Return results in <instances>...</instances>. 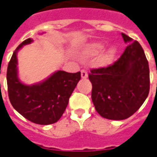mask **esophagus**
<instances>
[{"label": "esophagus", "instance_id": "34e87169", "mask_svg": "<svg viewBox=\"0 0 157 157\" xmlns=\"http://www.w3.org/2000/svg\"><path fill=\"white\" fill-rule=\"evenodd\" d=\"M81 77H82V78H88V73H87V72H86L85 70H82V71H81Z\"/></svg>", "mask_w": 157, "mask_h": 157}]
</instances>
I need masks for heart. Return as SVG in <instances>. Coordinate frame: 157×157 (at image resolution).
<instances>
[{"instance_id":"b5f03b06","label":"heart","mask_w":157,"mask_h":157,"mask_svg":"<svg viewBox=\"0 0 157 157\" xmlns=\"http://www.w3.org/2000/svg\"><path fill=\"white\" fill-rule=\"evenodd\" d=\"M104 45L101 43H91L87 44L81 52L82 58H91L93 56H96L103 49ZM117 55V48L113 46L108 48L99 56L97 63L101 67H108L113 63L115 56Z\"/></svg>"}]
</instances>
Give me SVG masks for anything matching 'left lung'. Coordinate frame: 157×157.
<instances>
[{
	"instance_id": "left-lung-1",
	"label": "left lung",
	"mask_w": 157,
	"mask_h": 157,
	"mask_svg": "<svg viewBox=\"0 0 157 157\" xmlns=\"http://www.w3.org/2000/svg\"><path fill=\"white\" fill-rule=\"evenodd\" d=\"M127 47L108 67L92 69L91 99L97 113L109 120H125L142 106L150 91V69L138 41L121 33Z\"/></svg>"
}]
</instances>
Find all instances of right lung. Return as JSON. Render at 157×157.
Instances as JSON below:
<instances>
[{"mask_svg":"<svg viewBox=\"0 0 157 157\" xmlns=\"http://www.w3.org/2000/svg\"><path fill=\"white\" fill-rule=\"evenodd\" d=\"M31 38L25 40L15 49L8 63L6 81L8 97L12 106L28 121L49 125L57 122L66 110L69 98L80 80V72L76 73L57 71L43 82L25 85L18 76L17 53Z\"/></svg>","mask_w":157,"mask_h":157,"instance_id":"obj_1","label":"right lung"}]
</instances>
